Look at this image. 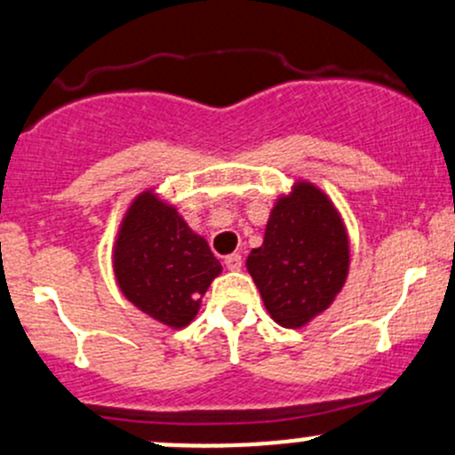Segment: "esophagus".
Wrapping results in <instances>:
<instances>
[{"instance_id": "obj_1", "label": "esophagus", "mask_w": 455, "mask_h": 455, "mask_svg": "<svg viewBox=\"0 0 455 455\" xmlns=\"http://www.w3.org/2000/svg\"><path fill=\"white\" fill-rule=\"evenodd\" d=\"M224 266L231 269V272H237V269L242 267V254H239V252L228 254V257L224 259Z\"/></svg>"}]
</instances>
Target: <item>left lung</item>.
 Instances as JSON below:
<instances>
[{"mask_svg":"<svg viewBox=\"0 0 455 455\" xmlns=\"http://www.w3.org/2000/svg\"><path fill=\"white\" fill-rule=\"evenodd\" d=\"M246 267L278 326L304 328L322 315L349 274L347 228L331 196L315 183L293 181L274 203Z\"/></svg>","mask_w":455,"mask_h":455,"instance_id":"1","label":"left lung"}]
</instances>
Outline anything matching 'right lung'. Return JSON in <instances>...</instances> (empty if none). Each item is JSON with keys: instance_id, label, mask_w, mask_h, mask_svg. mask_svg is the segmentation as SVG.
Instances as JSON below:
<instances>
[{"instance_id": "right-lung-1", "label": "right lung", "mask_w": 455, "mask_h": 455, "mask_svg": "<svg viewBox=\"0 0 455 455\" xmlns=\"http://www.w3.org/2000/svg\"><path fill=\"white\" fill-rule=\"evenodd\" d=\"M112 267L123 296L172 331L198 315L209 284L222 274L207 239L155 188L129 203L114 239Z\"/></svg>"}]
</instances>
